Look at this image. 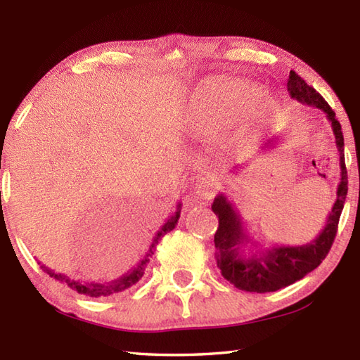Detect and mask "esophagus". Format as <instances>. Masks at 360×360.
<instances>
[{
    "label": "esophagus",
    "mask_w": 360,
    "mask_h": 360,
    "mask_svg": "<svg viewBox=\"0 0 360 360\" xmlns=\"http://www.w3.org/2000/svg\"><path fill=\"white\" fill-rule=\"evenodd\" d=\"M218 186L219 182L215 174H205L201 179H198L195 186V193L198 198H201V200H212V196L215 195Z\"/></svg>",
    "instance_id": "1"
}]
</instances>
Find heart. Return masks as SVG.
<instances>
[{"mask_svg": "<svg viewBox=\"0 0 360 360\" xmlns=\"http://www.w3.org/2000/svg\"><path fill=\"white\" fill-rule=\"evenodd\" d=\"M277 108L272 96L252 83L212 75L202 79L190 93L186 120L195 131L212 133L236 120L246 127L263 124Z\"/></svg>", "mask_w": 360, "mask_h": 360, "instance_id": "heart-1", "label": "heart"}]
</instances>
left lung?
<instances>
[{
    "mask_svg": "<svg viewBox=\"0 0 360 360\" xmlns=\"http://www.w3.org/2000/svg\"><path fill=\"white\" fill-rule=\"evenodd\" d=\"M288 91L290 97L300 103L322 110L326 114V119L330 120L340 156V182L338 186V198H335L330 215L326 218L325 227L314 240L307 244H300V246H272L267 249H258V241L250 238L238 212L235 210L233 204L227 200L224 193H219L215 198L212 210L215 212L219 223L215 233L217 266L227 281H231L235 288L246 290V292H274V290L292 285L311 271H314L323 262L333 246L340 213L348 193L343 134L339 120L335 119V112L326 103L325 98L294 71L289 74ZM278 141V136L272 137L263 145L262 153L275 148ZM236 168L241 167L236 165L233 170ZM249 245L257 247V250H251L246 256L245 248Z\"/></svg>",
    "mask_w": 360,
    "mask_h": 360,
    "instance_id": "1",
    "label": "left lung"
}]
</instances>
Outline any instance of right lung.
<instances>
[{"label":"right lung","mask_w":360,"mask_h":360,"mask_svg":"<svg viewBox=\"0 0 360 360\" xmlns=\"http://www.w3.org/2000/svg\"><path fill=\"white\" fill-rule=\"evenodd\" d=\"M181 202L176 204V212L173 213V215L168 218L164 226L159 229L158 233L153 236V241L150 244V249L145 252L143 258L141 259L139 263H137V266H134L133 269H129L125 275H122V277L112 280V281H108V283H88V281H80V280H72L68 277V275H63V274H57L53 272L52 269H49V267H46L44 264H41L40 262H38V264H41V269L49 275V277L58 280L60 283H66L68 286H70L71 289L77 290L79 294H85V295H89V297H108V295H112V294H119V292H124V290L129 289L131 286H134L137 281H139L143 274H145V269H147V266L150 263V258L153 257V254H155V249H156V244L164 238V236L172 232L173 229L176 227V224H178V219L181 217Z\"/></svg>","instance_id":"obj_1"}]
</instances>
